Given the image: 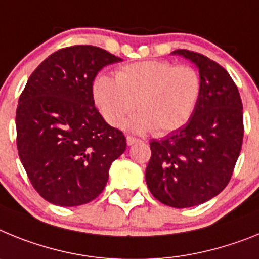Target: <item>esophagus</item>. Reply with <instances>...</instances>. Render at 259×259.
<instances>
[{"mask_svg": "<svg viewBox=\"0 0 259 259\" xmlns=\"http://www.w3.org/2000/svg\"><path fill=\"white\" fill-rule=\"evenodd\" d=\"M137 142H138V139L134 138V137H132V136H127L126 137L127 146H133V145H134V143H137Z\"/></svg>", "mask_w": 259, "mask_h": 259, "instance_id": "34e87169", "label": "esophagus"}]
</instances>
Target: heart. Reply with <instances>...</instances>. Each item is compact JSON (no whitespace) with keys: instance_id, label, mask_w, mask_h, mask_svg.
<instances>
[{"instance_id":"b5f03b06","label":"heart","mask_w":259,"mask_h":259,"mask_svg":"<svg viewBox=\"0 0 259 259\" xmlns=\"http://www.w3.org/2000/svg\"><path fill=\"white\" fill-rule=\"evenodd\" d=\"M96 107L112 126L139 111L126 123L134 132L165 136L184 126L194 113L202 92L201 75L189 65L148 60L120 67L116 79L98 76L92 87Z\"/></svg>"}]
</instances>
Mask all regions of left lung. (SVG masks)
<instances>
[{
    "label": "left lung",
    "instance_id": "1",
    "mask_svg": "<svg viewBox=\"0 0 259 259\" xmlns=\"http://www.w3.org/2000/svg\"><path fill=\"white\" fill-rule=\"evenodd\" d=\"M172 53L198 67L201 98L184 126L150 142L151 157L145 176L157 201L185 208L210 201L228 185L244 137L242 103L223 66L197 52Z\"/></svg>",
    "mask_w": 259,
    "mask_h": 259
}]
</instances>
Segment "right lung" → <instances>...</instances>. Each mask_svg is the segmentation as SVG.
Here are the masks:
<instances>
[{
  "label": "right lung",
  "mask_w": 259,
  "mask_h": 259,
  "mask_svg": "<svg viewBox=\"0 0 259 259\" xmlns=\"http://www.w3.org/2000/svg\"><path fill=\"white\" fill-rule=\"evenodd\" d=\"M120 61L99 47H67L27 80L15 117L18 154L46 201L73 207L95 199L126 150L122 132L105 122L92 95L99 71Z\"/></svg>",
  "instance_id": "right-lung-1"
}]
</instances>
